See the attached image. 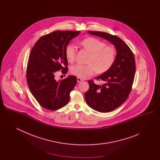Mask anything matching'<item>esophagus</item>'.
Masks as SVG:
<instances>
[{
    "instance_id": "34e87169",
    "label": "esophagus",
    "mask_w": 160,
    "mask_h": 160,
    "mask_svg": "<svg viewBox=\"0 0 160 160\" xmlns=\"http://www.w3.org/2000/svg\"><path fill=\"white\" fill-rule=\"evenodd\" d=\"M77 82H78V83H80V82H82L83 81V79H82L81 78H79V77H77Z\"/></svg>"
}]
</instances>
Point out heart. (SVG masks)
<instances>
[{"label":"heart","mask_w":160,"mask_h":160,"mask_svg":"<svg viewBox=\"0 0 160 160\" xmlns=\"http://www.w3.org/2000/svg\"><path fill=\"white\" fill-rule=\"evenodd\" d=\"M82 47L88 53V65L76 64L71 67L70 71L72 75L79 78L91 76L96 71L102 74L113 66L116 59V50L113 47L106 46V43L97 38H85L80 42ZM76 48L73 44H68L65 48V56L69 62L75 59Z\"/></svg>","instance_id":"b5f03b06"}]
</instances>
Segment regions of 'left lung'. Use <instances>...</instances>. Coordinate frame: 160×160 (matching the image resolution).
I'll list each match as a JSON object with an SVG mask.
<instances>
[{
	"instance_id": "1",
	"label": "left lung",
	"mask_w": 160,
	"mask_h": 160,
	"mask_svg": "<svg viewBox=\"0 0 160 160\" xmlns=\"http://www.w3.org/2000/svg\"><path fill=\"white\" fill-rule=\"evenodd\" d=\"M87 32L110 41L116 50L113 66L95 78L103 81L104 84L98 85L89 80V89L84 95L87 104L92 109L101 113L110 112L120 106L128 97L136 72L134 56L121 38L106 32Z\"/></svg>"
}]
</instances>
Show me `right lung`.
Wrapping results in <instances>:
<instances>
[{
  "label": "right lung",
  "instance_id": "right-lung-1",
  "mask_svg": "<svg viewBox=\"0 0 160 160\" xmlns=\"http://www.w3.org/2000/svg\"><path fill=\"white\" fill-rule=\"evenodd\" d=\"M80 31H56L39 38L33 47L27 66V82L32 94L44 108L56 110L65 106L77 77L68 76L56 81L54 74L68 71L65 48Z\"/></svg>",
  "mask_w": 160,
  "mask_h": 160
}]
</instances>
